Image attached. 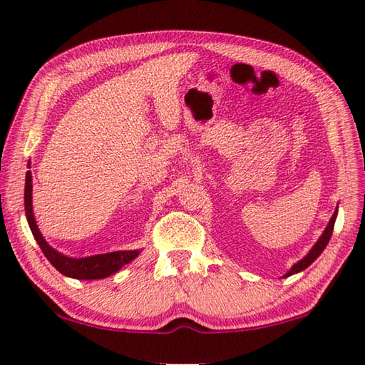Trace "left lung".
<instances>
[{"label":"left lung","mask_w":365,"mask_h":365,"mask_svg":"<svg viewBox=\"0 0 365 365\" xmlns=\"http://www.w3.org/2000/svg\"><path fill=\"white\" fill-rule=\"evenodd\" d=\"M336 214H339V207L335 209L334 215H332V218H330V222H329V225L326 227V230H324V233L321 235L319 240H317V242L314 244L313 249H311V250L308 252V255L304 257V258H302L300 262H297V263L294 264V267L289 269V273L284 274V277H289V276H292V274H295V273H300V271H303V269H307V268L309 267V264L313 263V262L316 260V258L322 254V250L326 249V246H327L329 241H330V236H332Z\"/></svg>","instance_id":"8db88e82"}]
</instances>
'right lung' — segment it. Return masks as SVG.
I'll use <instances>...</instances> for the list:
<instances>
[{"mask_svg":"<svg viewBox=\"0 0 365 365\" xmlns=\"http://www.w3.org/2000/svg\"><path fill=\"white\" fill-rule=\"evenodd\" d=\"M30 165V164H29ZM25 214L26 220H29L30 230L38 246L41 247L43 254L51 262L52 267L62 274L73 277V279H103L115 274L118 269H121L124 264L130 263L134 258L138 257L140 250H118L110 252V254H101L92 255L84 258H71L61 254L56 249H52L43 235L39 233L38 225L35 222V215H33V205H31V172L26 170V180H25Z\"/></svg>","mask_w":365,"mask_h":365,"instance_id":"add662e5","label":"right lung"}]
</instances>
